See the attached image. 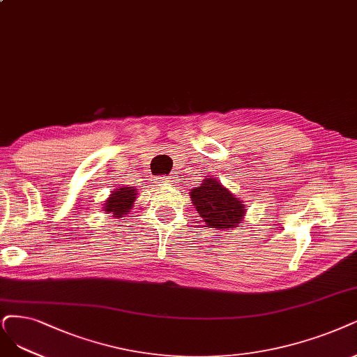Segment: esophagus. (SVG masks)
Returning a JSON list of instances; mask_svg holds the SVG:
<instances>
[{"instance_id": "esophagus-1", "label": "esophagus", "mask_w": 357, "mask_h": 357, "mask_svg": "<svg viewBox=\"0 0 357 357\" xmlns=\"http://www.w3.org/2000/svg\"><path fill=\"white\" fill-rule=\"evenodd\" d=\"M157 185H170V183H176L175 176H158L155 178Z\"/></svg>"}]
</instances>
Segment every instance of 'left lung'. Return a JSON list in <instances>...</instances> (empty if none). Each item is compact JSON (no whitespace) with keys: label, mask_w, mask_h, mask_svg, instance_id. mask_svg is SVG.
Here are the masks:
<instances>
[{"label":"left lung","mask_w":357,"mask_h":357,"mask_svg":"<svg viewBox=\"0 0 357 357\" xmlns=\"http://www.w3.org/2000/svg\"><path fill=\"white\" fill-rule=\"evenodd\" d=\"M192 206L200 213L206 225L215 229H234L243 225L247 213L245 202L232 194L220 181L215 178H204L200 187L190 192Z\"/></svg>","instance_id":"8db88e82"}]
</instances>
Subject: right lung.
I'll use <instances>...</instances> for the list:
<instances>
[{
  "mask_svg": "<svg viewBox=\"0 0 357 357\" xmlns=\"http://www.w3.org/2000/svg\"><path fill=\"white\" fill-rule=\"evenodd\" d=\"M137 188L126 185L119 187L114 191H112L109 199L104 202L102 212L105 215H112V218L114 219L125 218V215H128L130 212V208L134 207L137 202Z\"/></svg>",
  "mask_w": 357,
  "mask_h": 357,
  "instance_id": "add662e5",
  "label": "right lung"
}]
</instances>
